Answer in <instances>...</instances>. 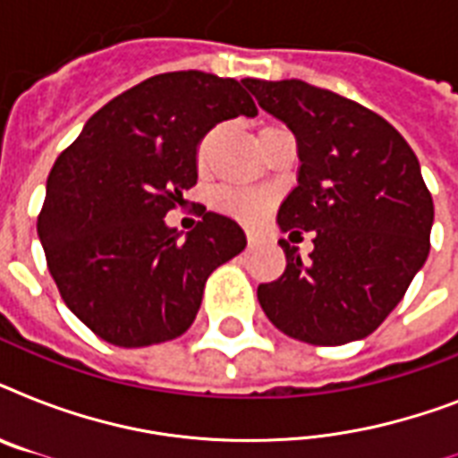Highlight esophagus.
Masks as SVG:
<instances>
[{
    "label": "esophagus",
    "instance_id": "1",
    "mask_svg": "<svg viewBox=\"0 0 458 458\" xmlns=\"http://www.w3.org/2000/svg\"><path fill=\"white\" fill-rule=\"evenodd\" d=\"M247 240H250V242H259V240H261V230L247 228Z\"/></svg>",
    "mask_w": 458,
    "mask_h": 458
}]
</instances>
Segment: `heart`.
<instances>
[{
    "label": "heart",
    "mask_w": 458,
    "mask_h": 458,
    "mask_svg": "<svg viewBox=\"0 0 458 458\" xmlns=\"http://www.w3.org/2000/svg\"><path fill=\"white\" fill-rule=\"evenodd\" d=\"M216 138H218V128H211L199 140V145H197V165L199 168L207 165ZM214 204L223 211L242 218V221H257L266 214V208L271 204V197L266 192H257V190H223V192L216 194Z\"/></svg>",
    "instance_id": "heart-1"
}]
</instances>
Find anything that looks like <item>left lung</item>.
I'll use <instances>...</instances> for the list:
<instances>
[{
  "label": "left lung",
  "mask_w": 458,
  "mask_h": 458,
  "mask_svg": "<svg viewBox=\"0 0 458 458\" xmlns=\"http://www.w3.org/2000/svg\"><path fill=\"white\" fill-rule=\"evenodd\" d=\"M259 106L297 138V185L278 225L313 230L309 259L280 240L285 273L259 285L273 326L309 344L361 340L426 264L433 197L406 140L376 111L304 81H251Z\"/></svg>",
  "instance_id": "obj_1"
}]
</instances>
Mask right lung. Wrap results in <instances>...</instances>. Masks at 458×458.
<instances>
[{"label": "right lung", "mask_w": 458, "mask_h": 458, "mask_svg": "<svg viewBox=\"0 0 458 458\" xmlns=\"http://www.w3.org/2000/svg\"><path fill=\"white\" fill-rule=\"evenodd\" d=\"M254 78L173 71L89 118L59 154L38 216L61 300L102 340L149 347L192 326L207 278L247 244L233 218L204 211L182 240L164 216L197 185V145L216 123L257 116Z\"/></svg>", "instance_id": "obj_1"}]
</instances>
